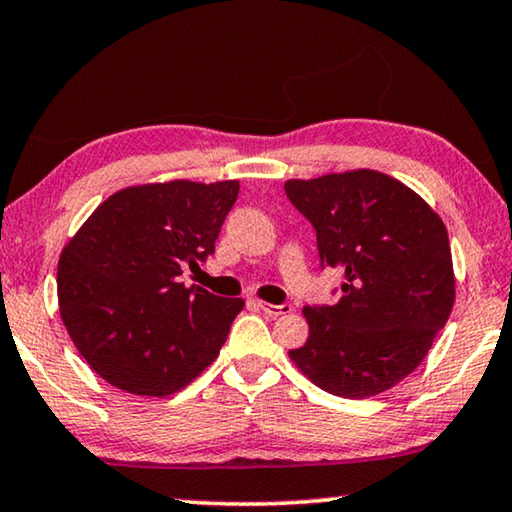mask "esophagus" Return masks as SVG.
I'll return each mask as SVG.
<instances>
[{
    "label": "esophagus",
    "instance_id": "34e87169",
    "mask_svg": "<svg viewBox=\"0 0 512 512\" xmlns=\"http://www.w3.org/2000/svg\"><path fill=\"white\" fill-rule=\"evenodd\" d=\"M257 305H259V309L264 311V314L273 316V318L287 316V314H291V311H293V307L287 305V302H284V305H268V302H257Z\"/></svg>",
    "mask_w": 512,
    "mask_h": 512
}]
</instances>
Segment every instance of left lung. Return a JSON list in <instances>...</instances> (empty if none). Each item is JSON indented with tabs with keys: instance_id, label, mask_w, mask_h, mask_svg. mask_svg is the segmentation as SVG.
Masks as SVG:
<instances>
[{
	"instance_id": "left-lung-1",
	"label": "left lung",
	"mask_w": 512,
	"mask_h": 512,
	"mask_svg": "<svg viewBox=\"0 0 512 512\" xmlns=\"http://www.w3.org/2000/svg\"><path fill=\"white\" fill-rule=\"evenodd\" d=\"M284 192L314 225L320 266L345 273L336 305L302 309L309 339L289 357L332 395L388 391L420 366L452 314L445 223L413 189L372 169L287 180Z\"/></svg>"
}]
</instances>
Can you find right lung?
Returning <instances> with one entry per match:
<instances>
[{
	"label": "right lung",
	"mask_w": 512,
	"mask_h": 512,
	"mask_svg": "<svg viewBox=\"0 0 512 512\" xmlns=\"http://www.w3.org/2000/svg\"><path fill=\"white\" fill-rule=\"evenodd\" d=\"M237 196V180L126 187L63 248L60 318L101 379L119 391L164 397L219 357L244 300L185 287L180 275L214 253Z\"/></svg>",
	"instance_id": "add662e5"
}]
</instances>
